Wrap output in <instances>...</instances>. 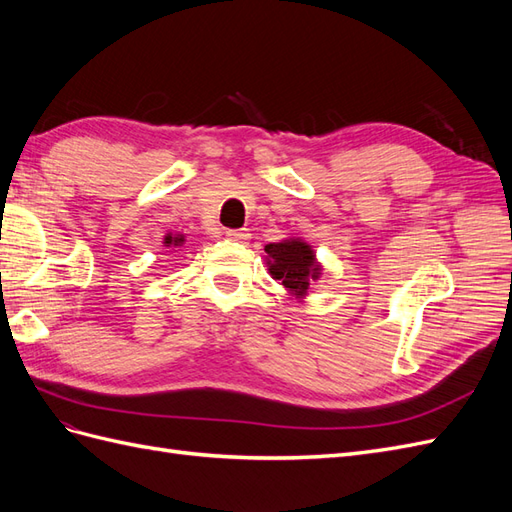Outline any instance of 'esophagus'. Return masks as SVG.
<instances>
[{"label":"esophagus","mask_w":512,"mask_h":512,"mask_svg":"<svg viewBox=\"0 0 512 512\" xmlns=\"http://www.w3.org/2000/svg\"><path fill=\"white\" fill-rule=\"evenodd\" d=\"M226 237H228L230 241L245 243L247 239H250V232H247V228H239V230H226Z\"/></svg>","instance_id":"34e87169"}]
</instances>
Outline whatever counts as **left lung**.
Returning a JSON list of instances; mask_svg holds the SVG:
<instances>
[{
  "label": "left lung",
  "instance_id": "8db88e82",
  "mask_svg": "<svg viewBox=\"0 0 512 512\" xmlns=\"http://www.w3.org/2000/svg\"><path fill=\"white\" fill-rule=\"evenodd\" d=\"M267 267L273 280H280L292 297L303 299L309 284L320 277L322 267L316 262L312 245L303 239H284L280 243H269L265 247Z\"/></svg>",
  "mask_w": 512,
  "mask_h": 512
}]
</instances>
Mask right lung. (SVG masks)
Segmentation results:
<instances>
[{"mask_svg":"<svg viewBox=\"0 0 512 512\" xmlns=\"http://www.w3.org/2000/svg\"><path fill=\"white\" fill-rule=\"evenodd\" d=\"M183 237L181 235H177V237H173V235H166V239H164V243H166V247H179V245H183Z\"/></svg>","mask_w":512,"mask_h":512,"instance_id":"1","label":"right lung"}]
</instances>
